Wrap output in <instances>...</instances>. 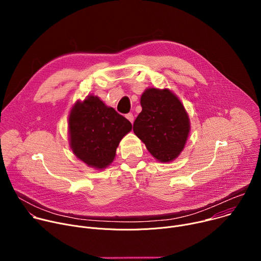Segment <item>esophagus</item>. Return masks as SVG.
Instances as JSON below:
<instances>
[{
	"instance_id": "esophagus-1",
	"label": "esophagus",
	"mask_w": 261,
	"mask_h": 261,
	"mask_svg": "<svg viewBox=\"0 0 261 261\" xmlns=\"http://www.w3.org/2000/svg\"><path fill=\"white\" fill-rule=\"evenodd\" d=\"M126 118H127V120H128L130 123H133V122H134V117H133V115H132V114H128V115H126Z\"/></svg>"
}]
</instances>
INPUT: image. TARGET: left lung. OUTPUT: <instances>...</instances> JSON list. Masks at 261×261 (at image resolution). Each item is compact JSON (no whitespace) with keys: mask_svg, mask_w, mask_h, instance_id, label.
Returning a JSON list of instances; mask_svg holds the SVG:
<instances>
[{"mask_svg":"<svg viewBox=\"0 0 261 261\" xmlns=\"http://www.w3.org/2000/svg\"><path fill=\"white\" fill-rule=\"evenodd\" d=\"M141 113L133 124L135 135L159 162L175 160L190 134V119L178 97L169 89L147 88L140 97Z\"/></svg>","mask_w":261,"mask_h":261,"instance_id":"obj_1","label":"left lung"}]
</instances>
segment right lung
I'll use <instances>...</instances> for the list:
<instances>
[{"label":"right lung","mask_w":261,"mask_h":261,"mask_svg":"<svg viewBox=\"0 0 261 261\" xmlns=\"http://www.w3.org/2000/svg\"><path fill=\"white\" fill-rule=\"evenodd\" d=\"M131 123L98 96L77 100L69 113L68 137L73 154L89 167L102 170L114 162Z\"/></svg>","instance_id":"add662e5"}]
</instances>
